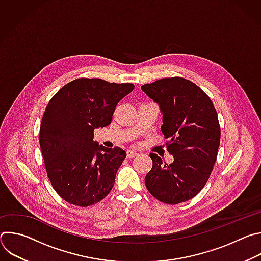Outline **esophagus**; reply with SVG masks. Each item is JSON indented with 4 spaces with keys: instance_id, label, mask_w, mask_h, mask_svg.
<instances>
[{
    "instance_id": "obj_1",
    "label": "esophagus",
    "mask_w": 261,
    "mask_h": 261,
    "mask_svg": "<svg viewBox=\"0 0 261 261\" xmlns=\"http://www.w3.org/2000/svg\"><path fill=\"white\" fill-rule=\"evenodd\" d=\"M137 155H138V153L135 152V151H132V150L127 151V157H128V158H134V157L137 156Z\"/></svg>"
}]
</instances>
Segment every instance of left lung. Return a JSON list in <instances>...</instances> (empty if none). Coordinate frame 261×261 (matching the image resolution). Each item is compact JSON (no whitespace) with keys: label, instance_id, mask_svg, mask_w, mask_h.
Segmentation results:
<instances>
[{"label":"left lung","instance_id":"left-lung-1","mask_svg":"<svg viewBox=\"0 0 261 261\" xmlns=\"http://www.w3.org/2000/svg\"><path fill=\"white\" fill-rule=\"evenodd\" d=\"M141 89L160 105L161 131L174 159L167 164L150 154L153 166L144 178L146 189L166 204L190 200L205 186L217 160L221 129L216 108L198 86L184 77H165Z\"/></svg>","mask_w":261,"mask_h":261}]
</instances>
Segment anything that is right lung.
I'll use <instances>...</instances> for the list:
<instances>
[{
	"label": "right lung",
	"instance_id": "1",
	"mask_svg": "<svg viewBox=\"0 0 261 261\" xmlns=\"http://www.w3.org/2000/svg\"><path fill=\"white\" fill-rule=\"evenodd\" d=\"M133 89L131 83L82 77L61 88L46 105L40 147L53 188L67 202L87 207L113 189L126 152L99 146L94 130L111 123L117 104Z\"/></svg>",
	"mask_w": 261,
	"mask_h": 261
}]
</instances>
